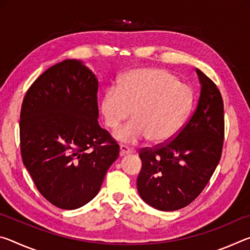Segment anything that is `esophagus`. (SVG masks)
I'll use <instances>...</instances> for the list:
<instances>
[{
    "instance_id": "34e87169",
    "label": "esophagus",
    "mask_w": 250,
    "mask_h": 250,
    "mask_svg": "<svg viewBox=\"0 0 250 250\" xmlns=\"http://www.w3.org/2000/svg\"><path fill=\"white\" fill-rule=\"evenodd\" d=\"M132 153V150L130 149V147H128L125 145H120V155H125V154H130Z\"/></svg>"
}]
</instances>
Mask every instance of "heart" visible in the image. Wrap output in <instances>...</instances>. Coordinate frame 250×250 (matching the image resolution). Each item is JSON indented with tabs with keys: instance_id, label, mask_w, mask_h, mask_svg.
I'll return each mask as SVG.
<instances>
[{
	"instance_id": "obj_1",
	"label": "heart",
	"mask_w": 250,
	"mask_h": 250,
	"mask_svg": "<svg viewBox=\"0 0 250 250\" xmlns=\"http://www.w3.org/2000/svg\"><path fill=\"white\" fill-rule=\"evenodd\" d=\"M193 104V92L188 84L177 82L167 69L147 67L122 75L118 87H109L100 101L104 125L116 129L115 138L129 145L149 138L154 145L170 141L179 132Z\"/></svg>"
}]
</instances>
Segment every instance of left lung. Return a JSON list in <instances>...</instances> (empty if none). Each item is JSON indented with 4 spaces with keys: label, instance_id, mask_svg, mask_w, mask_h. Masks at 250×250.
<instances>
[{
    "label": "left lung",
    "instance_id": "8db88e82",
    "mask_svg": "<svg viewBox=\"0 0 250 250\" xmlns=\"http://www.w3.org/2000/svg\"><path fill=\"white\" fill-rule=\"evenodd\" d=\"M201 94L196 109L174 139L140 150L142 168L138 192L146 204L176 210L195 200L221 160L224 142V104L216 84L196 68Z\"/></svg>",
    "mask_w": 250,
    "mask_h": 250
}]
</instances>
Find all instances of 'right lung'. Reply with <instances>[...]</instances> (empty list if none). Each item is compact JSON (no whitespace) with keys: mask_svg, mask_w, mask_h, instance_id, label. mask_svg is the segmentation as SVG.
Instances as JSON below:
<instances>
[{"mask_svg":"<svg viewBox=\"0 0 250 250\" xmlns=\"http://www.w3.org/2000/svg\"><path fill=\"white\" fill-rule=\"evenodd\" d=\"M98 80L82 61L66 59L29 87L21 109V153L46 200L62 209L90 202L119 156L98 124Z\"/></svg>","mask_w":250,"mask_h":250,"instance_id":"1","label":"right lung"}]
</instances>
